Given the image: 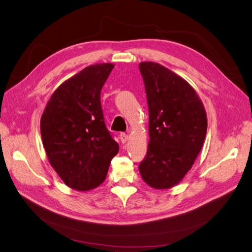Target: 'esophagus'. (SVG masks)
<instances>
[{
    "mask_svg": "<svg viewBox=\"0 0 252 252\" xmlns=\"http://www.w3.org/2000/svg\"><path fill=\"white\" fill-rule=\"evenodd\" d=\"M120 140H121V142L122 143H126L127 141H128V134H126V133H124V132H122L121 134H120Z\"/></svg>",
    "mask_w": 252,
    "mask_h": 252,
    "instance_id": "34e87169",
    "label": "esophagus"
}]
</instances>
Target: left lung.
<instances>
[{
  "mask_svg": "<svg viewBox=\"0 0 252 252\" xmlns=\"http://www.w3.org/2000/svg\"><path fill=\"white\" fill-rule=\"evenodd\" d=\"M149 111L147 155L139 165L145 183L173 187L191 168L207 132V118L195 90L168 68L139 65Z\"/></svg>",
  "mask_w": 252,
  "mask_h": 252,
  "instance_id": "obj_1",
  "label": "left lung"
}]
</instances>
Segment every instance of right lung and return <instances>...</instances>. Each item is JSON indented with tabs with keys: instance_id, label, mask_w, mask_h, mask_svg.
Masks as SVG:
<instances>
[{
	"instance_id": "obj_1",
	"label": "right lung",
	"mask_w": 252,
	"mask_h": 252,
	"mask_svg": "<svg viewBox=\"0 0 252 252\" xmlns=\"http://www.w3.org/2000/svg\"><path fill=\"white\" fill-rule=\"evenodd\" d=\"M113 67L109 63L90 65L65 81L41 118L50 165L68 187L79 191L101 185L119 152L101 106V90Z\"/></svg>"
}]
</instances>
